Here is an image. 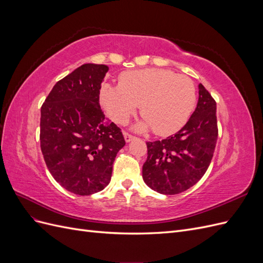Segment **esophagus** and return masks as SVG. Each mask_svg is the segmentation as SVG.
Listing matches in <instances>:
<instances>
[{
  "label": "esophagus",
  "mask_w": 263,
  "mask_h": 263,
  "mask_svg": "<svg viewBox=\"0 0 263 263\" xmlns=\"http://www.w3.org/2000/svg\"><path fill=\"white\" fill-rule=\"evenodd\" d=\"M124 138H125V141H126V142H130L135 137L132 136V135L128 134V133H124Z\"/></svg>",
  "instance_id": "esophagus-1"
}]
</instances>
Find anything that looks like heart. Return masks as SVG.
Wrapping results in <instances>:
<instances>
[{
	"instance_id": "1",
	"label": "heart",
	"mask_w": 263,
	"mask_h": 263,
	"mask_svg": "<svg viewBox=\"0 0 263 263\" xmlns=\"http://www.w3.org/2000/svg\"><path fill=\"white\" fill-rule=\"evenodd\" d=\"M100 101L108 116L121 125L128 122L140 105L144 119L136 128H153L159 136H165L189 121L195 106L196 89L189 77L171 70H136L123 74L119 85L103 84Z\"/></svg>"
}]
</instances>
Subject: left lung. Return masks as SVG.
Here are the masks:
<instances>
[{
	"label": "left lung",
	"instance_id": "obj_1",
	"mask_svg": "<svg viewBox=\"0 0 263 263\" xmlns=\"http://www.w3.org/2000/svg\"><path fill=\"white\" fill-rule=\"evenodd\" d=\"M218 136L216 102L198 84L196 108L187 123L172 136L148 141L142 179L158 193L184 192L201 180L214 155Z\"/></svg>",
	"mask_w": 263,
	"mask_h": 263
}]
</instances>
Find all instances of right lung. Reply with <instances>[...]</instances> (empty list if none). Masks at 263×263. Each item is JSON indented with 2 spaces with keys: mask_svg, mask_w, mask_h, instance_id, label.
Listing matches in <instances>:
<instances>
[{
  "mask_svg": "<svg viewBox=\"0 0 263 263\" xmlns=\"http://www.w3.org/2000/svg\"><path fill=\"white\" fill-rule=\"evenodd\" d=\"M105 65L85 63L54 84L41 110V148L49 172L78 195L105 189L125 146L121 129L100 106Z\"/></svg>",
  "mask_w": 263,
  "mask_h": 263,
  "instance_id": "add662e5",
  "label": "right lung"
}]
</instances>
